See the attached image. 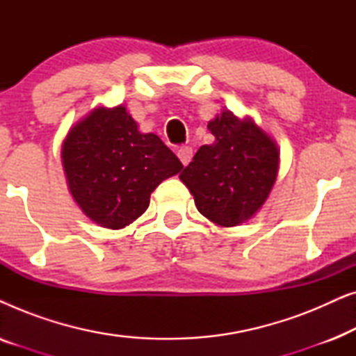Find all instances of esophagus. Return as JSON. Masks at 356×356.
I'll return each mask as SVG.
<instances>
[{"mask_svg": "<svg viewBox=\"0 0 356 356\" xmlns=\"http://www.w3.org/2000/svg\"><path fill=\"white\" fill-rule=\"evenodd\" d=\"M178 157H179V160H181V163L184 165V167H186V165L191 162V159H193V149L181 147L178 150Z\"/></svg>", "mask_w": 356, "mask_h": 356, "instance_id": "34e87169", "label": "esophagus"}]
</instances>
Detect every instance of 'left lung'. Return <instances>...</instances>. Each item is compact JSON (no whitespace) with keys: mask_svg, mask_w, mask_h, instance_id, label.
<instances>
[{"mask_svg":"<svg viewBox=\"0 0 356 356\" xmlns=\"http://www.w3.org/2000/svg\"><path fill=\"white\" fill-rule=\"evenodd\" d=\"M213 144L202 145L179 175L197 211L218 227L241 225L256 216L279 175L280 150L251 116L222 111L207 123Z\"/></svg>","mask_w":356,"mask_h":356,"instance_id":"8db88e82","label":"left lung"}]
</instances>
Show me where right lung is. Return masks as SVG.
<instances>
[{"label": "right lung", "instance_id": "add662e5", "mask_svg": "<svg viewBox=\"0 0 356 356\" xmlns=\"http://www.w3.org/2000/svg\"><path fill=\"white\" fill-rule=\"evenodd\" d=\"M67 188L97 225L121 230L147 211L150 194L181 172L177 155L154 133H140L126 106H95L61 145Z\"/></svg>", "mask_w": 356, "mask_h": 356}]
</instances>
